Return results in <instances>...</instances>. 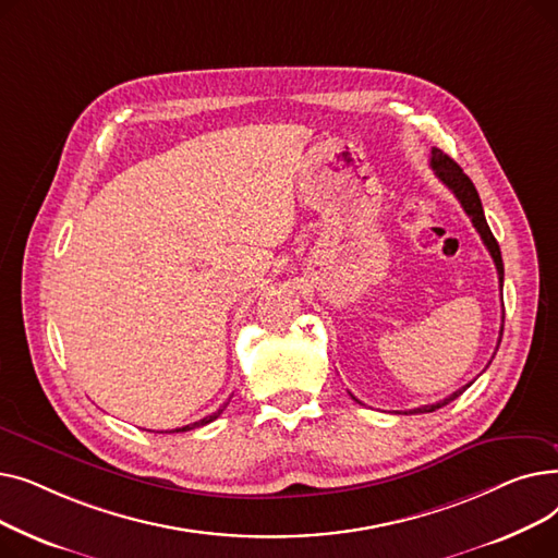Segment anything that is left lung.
Wrapping results in <instances>:
<instances>
[{
    "label": "left lung",
    "mask_w": 558,
    "mask_h": 558,
    "mask_svg": "<svg viewBox=\"0 0 558 558\" xmlns=\"http://www.w3.org/2000/svg\"><path fill=\"white\" fill-rule=\"evenodd\" d=\"M429 165H432L434 173L438 175V181H441V183L459 198L461 208L465 210V215L471 217L473 226L477 228L484 246L488 248V253H490V257H493V262H495L497 278H500V289H502V282H505L502 253H500V246H497V240L493 238V232H490V228H488V223H486L482 201H480V194H477L473 181L468 179V175L463 173V169H461L450 156H446L441 149H432ZM500 341H502V330H500ZM465 387H468V385H465ZM465 387L459 389V391H454V393L448 396L446 400H438V402H434V404H423V407H416V409H409V412H404V414H429V412H436V409H441V407H446L448 402H452L454 398H459V396L465 391ZM353 398H355V396H353ZM355 400H357V398H355Z\"/></svg>",
    "instance_id": "left-lung-1"
}]
</instances>
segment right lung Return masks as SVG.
I'll return each mask as SVG.
<instances>
[{
  "label": "right lung",
  "instance_id": "1",
  "mask_svg": "<svg viewBox=\"0 0 558 558\" xmlns=\"http://www.w3.org/2000/svg\"><path fill=\"white\" fill-rule=\"evenodd\" d=\"M221 412H223V409H219V412H215L213 416H205V418H201V421H196V423H190V425H185V427H175V429H171V432H187V429H194V427H201V425H208V423H213L215 418H219Z\"/></svg>",
  "mask_w": 558,
  "mask_h": 558
}]
</instances>
